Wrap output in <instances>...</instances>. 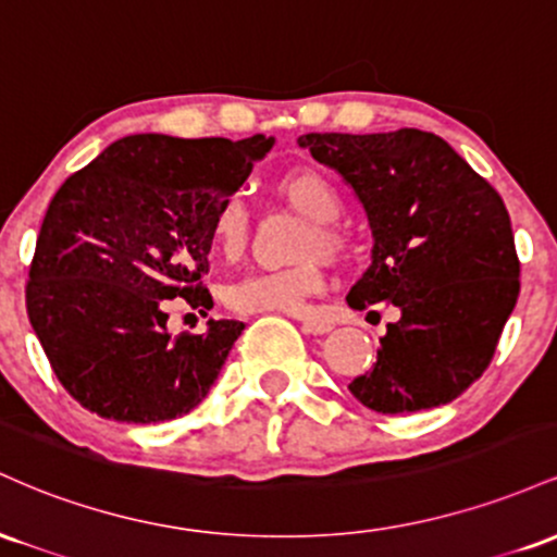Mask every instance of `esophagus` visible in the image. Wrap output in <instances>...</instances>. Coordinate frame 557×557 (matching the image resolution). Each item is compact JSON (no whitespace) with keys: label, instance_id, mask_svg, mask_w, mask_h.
I'll return each instance as SVG.
<instances>
[{"label":"esophagus","instance_id":"esophagus-1","mask_svg":"<svg viewBox=\"0 0 557 557\" xmlns=\"http://www.w3.org/2000/svg\"><path fill=\"white\" fill-rule=\"evenodd\" d=\"M296 319L300 322V327H304L306 335H324V332L332 330V324L324 322V319L304 317V314H296Z\"/></svg>","mask_w":557,"mask_h":557}]
</instances>
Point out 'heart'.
<instances>
[{"label":"heart","instance_id":"heart-1","mask_svg":"<svg viewBox=\"0 0 557 557\" xmlns=\"http://www.w3.org/2000/svg\"><path fill=\"white\" fill-rule=\"evenodd\" d=\"M277 194L287 207L296 209L309 220L304 238H300L298 257H324L341 261L350 253L354 240L348 230L337 225L343 212V196L337 185L324 172L314 168L287 170L274 181ZM248 214L238 196H227L214 209L209 222V238L214 248L227 259L240 257L248 243ZM324 277L322 264L317 259H306L287 270L253 272L248 277L230 285L227 306L238 314H306L309 300L322 293Z\"/></svg>","mask_w":557,"mask_h":557}]
</instances>
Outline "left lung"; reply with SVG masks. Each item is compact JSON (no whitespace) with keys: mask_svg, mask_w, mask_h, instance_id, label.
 Instances as JSON below:
<instances>
[{"mask_svg":"<svg viewBox=\"0 0 557 557\" xmlns=\"http://www.w3.org/2000/svg\"><path fill=\"white\" fill-rule=\"evenodd\" d=\"M356 190L372 225V267L350 309L393 304L376 363L348 389L376 413L445 406L487 372L521 290L500 194L434 133H306L298 138Z\"/></svg>","mask_w":557,"mask_h":557,"instance_id":"1","label":"left lung"}]
</instances>
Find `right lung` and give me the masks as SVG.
Wrapping results in <instances>:
<instances>
[{
    "mask_svg": "<svg viewBox=\"0 0 557 557\" xmlns=\"http://www.w3.org/2000/svg\"><path fill=\"white\" fill-rule=\"evenodd\" d=\"M274 138L114 140L60 185L25 285V306L62 387L101 419L157 424L214 385L246 324L209 319L170 335L168 300L207 314L209 222Z\"/></svg>",
    "mask_w": 557,
    "mask_h": 557,
    "instance_id": "obj_1",
    "label": "right lung"
}]
</instances>
